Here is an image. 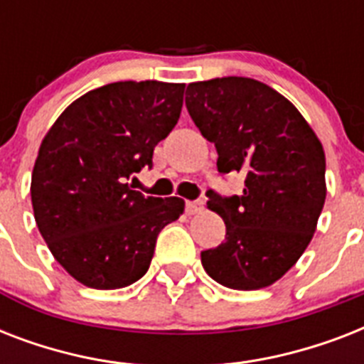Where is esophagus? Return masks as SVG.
I'll return each instance as SVG.
<instances>
[{
    "label": "esophagus",
    "mask_w": 364,
    "mask_h": 364,
    "mask_svg": "<svg viewBox=\"0 0 364 364\" xmlns=\"http://www.w3.org/2000/svg\"><path fill=\"white\" fill-rule=\"evenodd\" d=\"M204 208V200H188L187 202V213H198Z\"/></svg>",
    "instance_id": "34e87169"
}]
</instances>
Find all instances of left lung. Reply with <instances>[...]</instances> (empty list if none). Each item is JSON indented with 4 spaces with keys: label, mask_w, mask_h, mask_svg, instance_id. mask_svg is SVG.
Here are the masks:
<instances>
[{
    "label": "left lung",
    "mask_w": 364,
    "mask_h": 364,
    "mask_svg": "<svg viewBox=\"0 0 364 364\" xmlns=\"http://www.w3.org/2000/svg\"><path fill=\"white\" fill-rule=\"evenodd\" d=\"M185 105L215 145L219 173L245 177L240 196L205 193L227 236L202 251V266L225 287H268L316 232L327 196L321 141L287 98L249 77L191 82Z\"/></svg>",
    "instance_id": "obj_1"
}]
</instances>
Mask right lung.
Masks as SVG:
<instances>
[{
  "instance_id": "obj_1",
  "label": "right lung",
  "mask_w": 364,
  "mask_h": 364,
  "mask_svg": "<svg viewBox=\"0 0 364 364\" xmlns=\"http://www.w3.org/2000/svg\"><path fill=\"white\" fill-rule=\"evenodd\" d=\"M185 85L119 81L75 100L43 139L31 205L43 240L65 272L92 289L145 276L159 232L179 219L177 196L128 185L179 121Z\"/></svg>"
}]
</instances>
